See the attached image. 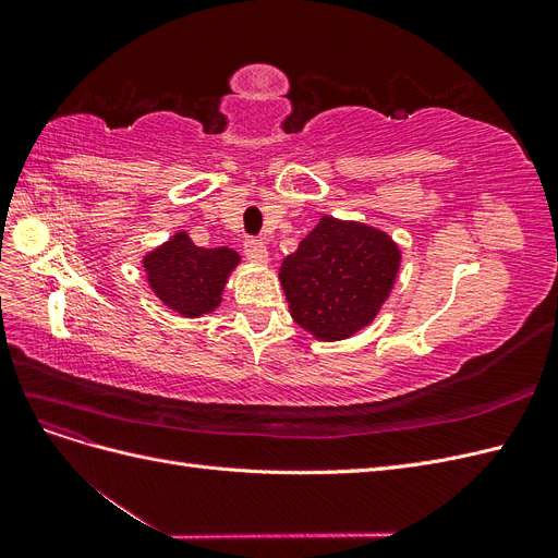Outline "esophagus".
Here are the masks:
<instances>
[{
    "mask_svg": "<svg viewBox=\"0 0 558 558\" xmlns=\"http://www.w3.org/2000/svg\"><path fill=\"white\" fill-rule=\"evenodd\" d=\"M244 253L251 263H267V246L263 240H246Z\"/></svg>",
    "mask_w": 558,
    "mask_h": 558,
    "instance_id": "34e87169",
    "label": "esophagus"
}]
</instances>
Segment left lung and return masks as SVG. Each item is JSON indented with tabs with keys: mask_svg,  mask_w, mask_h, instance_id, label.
I'll return each instance as SVG.
<instances>
[{
	"mask_svg": "<svg viewBox=\"0 0 558 558\" xmlns=\"http://www.w3.org/2000/svg\"><path fill=\"white\" fill-rule=\"evenodd\" d=\"M398 267L400 251L386 232L324 216L283 258L279 279L295 324L335 342L373 324Z\"/></svg>",
	"mask_w": 558,
	"mask_h": 558,
	"instance_id": "obj_1",
	"label": "left lung"
}]
</instances>
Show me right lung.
Segmentation results:
<instances>
[{"label": "right lung", "instance_id": "right-lung-1", "mask_svg": "<svg viewBox=\"0 0 558 558\" xmlns=\"http://www.w3.org/2000/svg\"><path fill=\"white\" fill-rule=\"evenodd\" d=\"M238 263V251L195 246L185 232L144 256L150 289L181 316H202L221 305L228 275Z\"/></svg>", "mask_w": 558, "mask_h": 558}]
</instances>
